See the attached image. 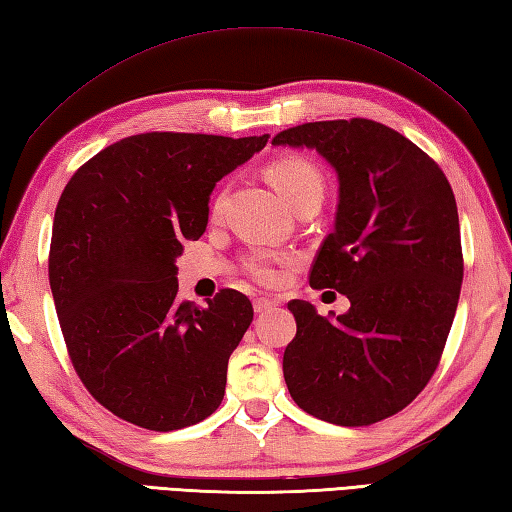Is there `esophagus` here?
<instances>
[{
    "label": "esophagus",
    "instance_id": "1",
    "mask_svg": "<svg viewBox=\"0 0 512 512\" xmlns=\"http://www.w3.org/2000/svg\"><path fill=\"white\" fill-rule=\"evenodd\" d=\"M276 305H278V301H274V298H267V296H258V298H256V301H254V312H258V314L272 312Z\"/></svg>",
    "mask_w": 512,
    "mask_h": 512
}]
</instances>
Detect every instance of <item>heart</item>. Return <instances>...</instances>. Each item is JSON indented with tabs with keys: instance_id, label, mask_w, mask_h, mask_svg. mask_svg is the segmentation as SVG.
I'll return each instance as SVG.
<instances>
[{
	"instance_id": "obj_1",
	"label": "heart",
	"mask_w": 512,
	"mask_h": 512,
	"mask_svg": "<svg viewBox=\"0 0 512 512\" xmlns=\"http://www.w3.org/2000/svg\"><path fill=\"white\" fill-rule=\"evenodd\" d=\"M267 176L272 180V185L276 187L278 194H281L289 205L296 207L298 202H303L310 196H321L323 198V178L318 169L307 162L305 158H281L269 165ZM281 260V256L274 252H254L247 258L245 269L249 276H254L260 283H274L278 278V269L276 263Z\"/></svg>"
}]
</instances>
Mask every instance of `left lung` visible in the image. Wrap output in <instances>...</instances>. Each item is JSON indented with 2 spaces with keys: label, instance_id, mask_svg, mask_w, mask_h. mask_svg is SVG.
<instances>
[{
  "label": "left lung",
  "instance_id": "1",
  "mask_svg": "<svg viewBox=\"0 0 512 512\" xmlns=\"http://www.w3.org/2000/svg\"><path fill=\"white\" fill-rule=\"evenodd\" d=\"M272 144L314 149L336 171L334 231L310 285L350 301L339 316L287 303V390L316 419L370 426L406 408L439 365L464 281L455 194L417 144L365 118L298 124Z\"/></svg>",
  "mask_w": 512,
  "mask_h": 512
}]
</instances>
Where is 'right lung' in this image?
Returning <instances> with one entry per match:
<instances>
[{
	"mask_svg": "<svg viewBox=\"0 0 512 512\" xmlns=\"http://www.w3.org/2000/svg\"><path fill=\"white\" fill-rule=\"evenodd\" d=\"M269 136L140 133L73 173L55 209L48 281L75 372L95 401L140 428L207 419L254 307L223 289L178 301L185 240L207 229L216 182Z\"/></svg>",
	"mask_w": 512,
	"mask_h": 512,
	"instance_id": "obj_1",
	"label": "right lung"
}]
</instances>
